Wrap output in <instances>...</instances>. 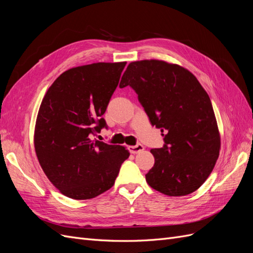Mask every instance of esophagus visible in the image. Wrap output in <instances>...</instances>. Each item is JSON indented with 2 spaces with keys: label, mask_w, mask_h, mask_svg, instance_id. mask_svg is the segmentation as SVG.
<instances>
[{
  "label": "esophagus",
  "mask_w": 253,
  "mask_h": 253,
  "mask_svg": "<svg viewBox=\"0 0 253 253\" xmlns=\"http://www.w3.org/2000/svg\"><path fill=\"white\" fill-rule=\"evenodd\" d=\"M143 150H144V147L140 143L136 144V145H129V147H128V151L131 152L132 154H137V153H140Z\"/></svg>",
  "instance_id": "obj_1"
}]
</instances>
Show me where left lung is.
<instances>
[{
  "label": "left lung",
  "mask_w": 253,
  "mask_h": 253,
  "mask_svg": "<svg viewBox=\"0 0 253 253\" xmlns=\"http://www.w3.org/2000/svg\"><path fill=\"white\" fill-rule=\"evenodd\" d=\"M127 85L152 126L165 133L164 147L151 150L155 163L145 180L168 196L194 192L209 177L220 150L209 95L187 68L154 59L129 63L119 84Z\"/></svg>",
  "instance_id": "obj_1"
}]
</instances>
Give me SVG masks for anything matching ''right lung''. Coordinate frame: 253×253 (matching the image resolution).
I'll use <instances>...</instances> for the list:
<instances>
[{"instance_id":"right-lung-1","label":"right lung","mask_w":253,"mask_h":253,"mask_svg":"<svg viewBox=\"0 0 253 253\" xmlns=\"http://www.w3.org/2000/svg\"><path fill=\"white\" fill-rule=\"evenodd\" d=\"M126 62L70 68L47 89L36 120V155L49 181L73 200L111 189L128 158L124 145L91 139L105 126L102 115Z\"/></svg>"}]
</instances>
